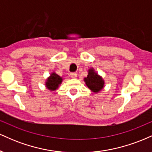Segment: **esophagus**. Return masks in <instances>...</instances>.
Instances as JSON below:
<instances>
[{
    "mask_svg": "<svg viewBox=\"0 0 152 152\" xmlns=\"http://www.w3.org/2000/svg\"><path fill=\"white\" fill-rule=\"evenodd\" d=\"M70 76L72 78H76L77 77V73L76 72H71Z\"/></svg>",
    "mask_w": 152,
    "mask_h": 152,
    "instance_id": "esophagus-1",
    "label": "esophagus"
}]
</instances>
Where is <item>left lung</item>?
Listing matches in <instances>:
<instances>
[{
	"mask_svg": "<svg viewBox=\"0 0 152 152\" xmlns=\"http://www.w3.org/2000/svg\"><path fill=\"white\" fill-rule=\"evenodd\" d=\"M87 86L94 92H98L104 87V81L92 69L89 70L88 75L85 78Z\"/></svg>",
	"mask_w": 152,
	"mask_h": 152,
	"instance_id": "8db88e82",
	"label": "left lung"
}]
</instances>
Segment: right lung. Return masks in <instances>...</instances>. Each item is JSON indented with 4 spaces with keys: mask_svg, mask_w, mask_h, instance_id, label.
I'll return each mask as SVG.
<instances>
[{
    "mask_svg": "<svg viewBox=\"0 0 152 152\" xmlns=\"http://www.w3.org/2000/svg\"><path fill=\"white\" fill-rule=\"evenodd\" d=\"M62 77H60L55 73H53L46 82V86L49 90H55L58 88L59 85L62 83Z\"/></svg>",
    "mask_w": 152,
    "mask_h": 152,
    "instance_id": "1",
    "label": "right lung"
}]
</instances>
